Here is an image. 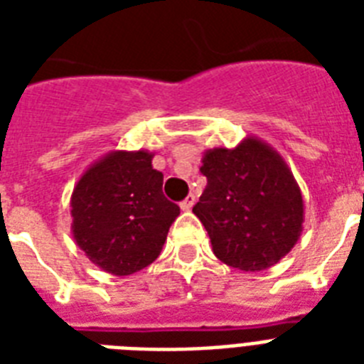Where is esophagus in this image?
Returning <instances> with one entry per match:
<instances>
[{
    "label": "esophagus",
    "instance_id": "34e87169",
    "mask_svg": "<svg viewBox=\"0 0 364 364\" xmlns=\"http://www.w3.org/2000/svg\"><path fill=\"white\" fill-rule=\"evenodd\" d=\"M194 202H196V198H194L193 194H188L187 198L183 200L181 204H179V208H181L183 211H188V210H191V208H193V205H194Z\"/></svg>",
    "mask_w": 364,
    "mask_h": 364
}]
</instances>
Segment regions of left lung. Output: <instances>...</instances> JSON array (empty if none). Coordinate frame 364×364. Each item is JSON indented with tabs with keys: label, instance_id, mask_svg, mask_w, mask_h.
I'll list each match as a JSON object with an SVG mask.
<instances>
[{
	"label": "left lung",
	"instance_id": "obj_1",
	"mask_svg": "<svg viewBox=\"0 0 364 364\" xmlns=\"http://www.w3.org/2000/svg\"><path fill=\"white\" fill-rule=\"evenodd\" d=\"M200 171L208 185L193 213L221 262L260 272L296 245L304 200L293 171L272 145L247 136L232 149H208Z\"/></svg>",
	"mask_w": 364,
	"mask_h": 364
}]
</instances>
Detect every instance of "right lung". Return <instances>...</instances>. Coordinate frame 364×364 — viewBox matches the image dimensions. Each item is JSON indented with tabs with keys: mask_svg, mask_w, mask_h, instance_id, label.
Segmentation results:
<instances>
[{
	"mask_svg": "<svg viewBox=\"0 0 364 364\" xmlns=\"http://www.w3.org/2000/svg\"><path fill=\"white\" fill-rule=\"evenodd\" d=\"M154 153L115 149L82 171L71 193V234L88 260L130 276L162 251L179 205L162 194Z\"/></svg>",
	"mask_w": 364,
	"mask_h": 364,
	"instance_id": "1",
	"label": "right lung"
}]
</instances>
